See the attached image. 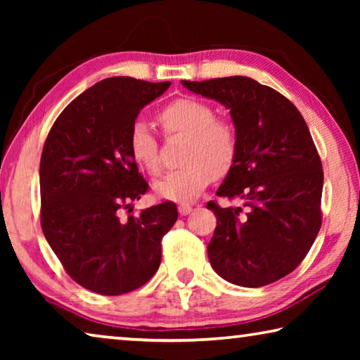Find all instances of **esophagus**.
<instances>
[{"instance_id": "34e87169", "label": "esophagus", "mask_w": 360, "mask_h": 360, "mask_svg": "<svg viewBox=\"0 0 360 360\" xmlns=\"http://www.w3.org/2000/svg\"><path fill=\"white\" fill-rule=\"evenodd\" d=\"M179 214L181 216H187V214H191V212L193 211V208H192V206L191 205H179Z\"/></svg>"}]
</instances>
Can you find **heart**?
<instances>
[{
  "mask_svg": "<svg viewBox=\"0 0 360 360\" xmlns=\"http://www.w3.org/2000/svg\"><path fill=\"white\" fill-rule=\"evenodd\" d=\"M168 136H186L182 150L184 167L154 182L158 197L173 202H191L210 186L212 178H222L233 168L238 155V130L225 117H216L210 103L198 98H178L158 112ZM129 149L139 167L152 176L160 173L158 141L141 120L131 125Z\"/></svg>",
  "mask_w": 360,
  "mask_h": 360,
  "instance_id": "obj_1",
  "label": "heart"
}]
</instances>
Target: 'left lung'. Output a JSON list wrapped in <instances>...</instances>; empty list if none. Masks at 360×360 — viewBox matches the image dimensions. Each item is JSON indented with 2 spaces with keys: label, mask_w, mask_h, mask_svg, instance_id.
<instances>
[{
  "label": "left lung",
  "mask_w": 360,
  "mask_h": 360,
  "mask_svg": "<svg viewBox=\"0 0 360 360\" xmlns=\"http://www.w3.org/2000/svg\"><path fill=\"white\" fill-rule=\"evenodd\" d=\"M182 84L227 106L238 130V155L217 197L243 206L206 205L217 217L211 266L243 288L275 283L302 264L322 224L324 172L307 122L284 95L251 77Z\"/></svg>",
  "instance_id": "left-lung-1"
}]
</instances>
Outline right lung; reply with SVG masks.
I'll use <instances>...</instances> for the list:
<instances>
[{
	"label": "right lung",
	"mask_w": 360,
	"mask_h": 360,
	"mask_svg": "<svg viewBox=\"0 0 360 360\" xmlns=\"http://www.w3.org/2000/svg\"><path fill=\"white\" fill-rule=\"evenodd\" d=\"M169 82L108 77L66 106L42 148L41 227L72 281L101 295L141 288L178 219L173 202L120 216L148 192L129 149L138 112Z\"/></svg>",
	"instance_id": "right-lung-1"
}]
</instances>
